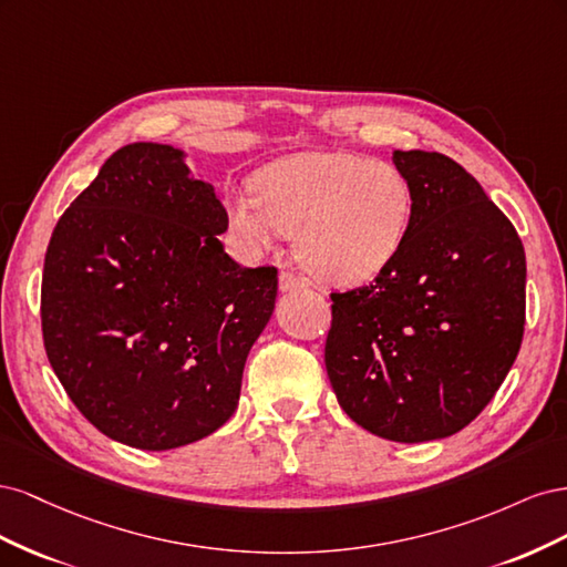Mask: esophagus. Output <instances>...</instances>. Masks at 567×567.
Listing matches in <instances>:
<instances>
[{
    "label": "esophagus",
    "mask_w": 567,
    "mask_h": 567,
    "mask_svg": "<svg viewBox=\"0 0 567 567\" xmlns=\"http://www.w3.org/2000/svg\"><path fill=\"white\" fill-rule=\"evenodd\" d=\"M279 288H281V290H298V288H305V281H302L300 277H296L293 271L284 269V271L279 274Z\"/></svg>",
    "instance_id": "esophagus-1"
}]
</instances>
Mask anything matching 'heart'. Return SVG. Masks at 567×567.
<instances>
[{"label":"heart","mask_w":567,"mask_h":567,"mask_svg":"<svg viewBox=\"0 0 567 567\" xmlns=\"http://www.w3.org/2000/svg\"><path fill=\"white\" fill-rule=\"evenodd\" d=\"M255 192L225 200L234 234L265 248L279 234H298V257L321 281L364 284L394 260L414 208L398 165L346 151L298 153L267 165Z\"/></svg>","instance_id":"1"}]
</instances>
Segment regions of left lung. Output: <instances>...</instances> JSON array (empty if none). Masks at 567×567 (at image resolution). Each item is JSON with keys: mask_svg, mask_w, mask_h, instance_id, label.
I'll list each match as a JSON object with an SVG mask.
<instances>
[{"mask_svg": "<svg viewBox=\"0 0 567 567\" xmlns=\"http://www.w3.org/2000/svg\"><path fill=\"white\" fill-rule=\"evenodd\" d=\"M414 208L373 284L331 293L323 362L342 411L392 442L440 440L483 411L525 331V250L456 161L394 151Z\"/></svg>", "mask_w": 567, "mask_h": 567, "instance_id": "8db88e82", "label": "left lung"}]
</instances>
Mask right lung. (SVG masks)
<instances>
[{"instance_id": "obj_1", "label": "right lung", "mask_w": 567, "mask_h": 567, "mask_svg": "<svg viewBox=\"0 0 567 567\" xmlns=\"http://www.w3.org/2000/svg\"><path fill=\"white\" fill-rule=\"evenodd\" d=\"M229 217L182 151L127 144L71 203L44 257L42 338L68 398L136 450L225 425L277 300V267L221 246Z\"/></svg>"}]
</instances>
